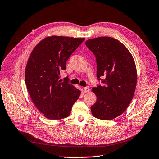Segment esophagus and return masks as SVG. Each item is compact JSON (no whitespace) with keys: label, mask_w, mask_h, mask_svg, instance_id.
Wrapping results in <instances>:
<instances>
[{"label":"esophagus","mask_w":159,"mask_h":159,"mask_svg":"<svg viewBox=\"0 0 159 159\" xmlns=\"http://www.w3.org/2000/svg\"><path fill=\"white\" fill-rule=\"evenodd\" d=\"M89 90H90V89H89V88L88 86H86V87L84 88V93L88 92H89Z\"/></svg>","instance_id":"1"}]
</instances>
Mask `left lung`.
I'll use <instances>...</instances> for the list:
<instances>
[{
  "label": "left lung",
  "mask_w": 159,
  "mask_h": 159,
  "mask_svg": "<svg viewBox=\"0 0 159 159\" xmlns=\"http://www.w3.org/2000/svg\"><path fill=\"white\" fill-rule=\"evenodd\" d=\"M86 45L96 57L97 77L105 78L104 85L92 89L97 97L92 114L99 120H114L125 111L133 98L137 82L134 58L125 45L111 37L89 39Z\"/></svg>",
  "instance_id": "obj_1"
}]
</instances>
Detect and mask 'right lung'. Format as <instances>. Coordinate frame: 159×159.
Here are the masks:
<instances>
[{"label":"right lung","mask_w":159,"mask_h":159,"mask_svg":"<svg viewBox=\"0 0 159 159\" xmlns=\"http://www.w3.org/2000/svg\"><path fill=\"white\" fill-rule=\"evenodd\" d=\"M85 38L51 36L43 39L30 53L25 68V83L34 104L45 118L61 120L70 116L80 89L59 80L60 71Z\"/></svg>","instance_id":"right-lung-1"}]
</instances>
